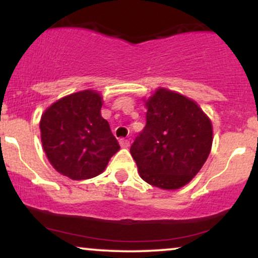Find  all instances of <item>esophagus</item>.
<instances>
[{
	"mask_svg": "<svg viewBox=\"0 0 258 258\" xmlns=\"http://www.w3.org/2000/svg\"><path fill=\"white\" fill-rule=\"evenodd\" d=\"M120 146L122 148H128L130 147V141H127V139H120Z\"/></svg>",
	"mask_w": 258,
	"mask_h": 258,
	"instance_id": "obj_1",
	"label": "esophagus"
}]
</instances>
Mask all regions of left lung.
<instances>
[{
    "mask_svg": "<svg viewBox=\"0 0 258 258\" xmlns=\"http://www.w3.org/2000/svg\"><path fill=\"white\" fill-rule=\"evenodd\" d=\"M147 123L131 146L141 178L164 190L188 184L209 158L212 123L197 102L166 88L147 100Z\"/></svg>",
    "mask_w": 258,
    "mask_h": 258,
    "instance_id": "left-lung-1",
    "label": "left lung"
}]
</instances>
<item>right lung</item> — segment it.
<instances>
[{
    "label": "right lung",
    "instance_id": "1",
    "mask_svg": "<svg viewBox=\"0 0 258 258\" xmlns=\"http://www.w3.org/2000/svg\"><path fill=\"white\" fill-rule=\"evenodd\" d=\"M103 97L85 90L65 96L43 111L41 142L59 173L80 180L98 176L120 146L100 115Z\"/></svg>",
    "mask_w": 258,
    "mask_h": 258
}]
</instances>
